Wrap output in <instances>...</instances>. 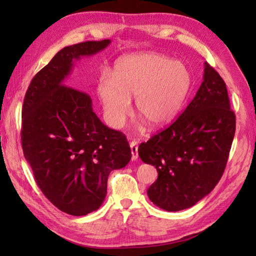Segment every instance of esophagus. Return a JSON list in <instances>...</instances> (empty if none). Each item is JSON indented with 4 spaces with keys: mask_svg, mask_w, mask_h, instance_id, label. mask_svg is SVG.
Returning a JSON list of instances; mask_svg holds the SVG:
<instances>
[{
    "mask_svg": "<svg viewBox=\"0 0 256 256\" xmlns=\"http://www.w3.org/2000/svg\"><path fill=\"white\" fill-rule=\"evenodd\" d=\"M130 148H131V153H132V160H138V142L132 140L131 144H130Z\"/></svg>",
    "mask_w": 256,
    "mask_h": 256,
    "instance_id": "1",
    "label": "esophagus"
}]
</instances>
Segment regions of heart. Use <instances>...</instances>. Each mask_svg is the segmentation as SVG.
<instances>
[{
	"label": "heart",
	"instance_id": "heart-1",
	"mask_svg": "<svg viewBox=\"0 0 256 256\" xmlns=\"http://www.w3.org/2000/svg\"><path fill=\"white\" fill-rule=\"evenodd\" d=\"M192 74L180 62L155 52H138L122 57L114 64L112 79L102 76L96 94L108 124L122 128L132 112L135 98L136 113L150 128L170 124L186 100Z\"/></svg>",
	"mask_w": 256,
	"mask_h": 256
}]
</instances>
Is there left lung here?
I'll return each instance as SVG.
<instances>
[{"instance_id": "left-lung-1", "label": "left lung", "mask_w": 256, "mask_h": 256, "mask_svg": "<svg viewBox=\"0 0 256 256\" xmlns=\"http://www.w3.org/2000/svg\"><path fill=\"white\" fill-rule=\"evenodd\" d=\"M234 133L224 81L204 62V81L186 110L138 148L140 160L158 172L148 189L152 202L180 211L209 194L224 172Z\"/></svg>"}]
</instances>
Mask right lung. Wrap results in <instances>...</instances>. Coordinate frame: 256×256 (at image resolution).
<instances>
[{"mask_svg":"<svg viewBox=\"0 0 256 256\" xmlns=\"http://www.w3.org/2000/svg\"><path fill=\"white\" fill-rule=\"evenodd\" d=\"M110 44L64 47L32 78L22 108V148L38 187L59 210L76 216L100 208L110 172L132 156L124 135L96 116L91 98L64 84L76 62Z\"/></svg>","mask_w":256,"mask_h":256,"instance_id":"right-lung-1","label":"right lung"}]
</instances>
